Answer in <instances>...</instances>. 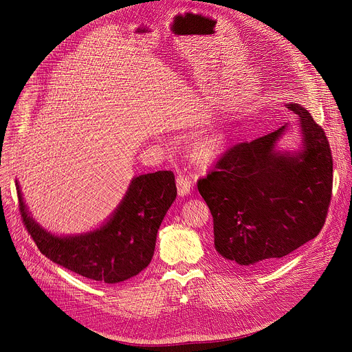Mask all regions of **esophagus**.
Returning a JSON list of instances; mask_svg holds the SVG:
<instances>
[{
    "label": "esophagus",
    "mask_w": 352,
    "mask_h": 352,
    "mask_svg": "<svg viewBox=\"0 0 352 352\" xmlns=\"http://www.w3.org/2000/svg\"><path fill=\"white\" fill-rule=\"evenodd\" d=\"M177 187H178V194L181 197H186L191 192L192 190V179L190 175L186 173H179L177 175Z\"/></svg>",
    "instance_id": "esophagus-1"
}]
</instances>
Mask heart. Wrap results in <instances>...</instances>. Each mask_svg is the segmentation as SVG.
I'll return each instance as SVG.
<instances>
[{
  "instance_id": "heart-1",
  "label": "heart",
  "mask_w": 352,
  "mask_h": 352,
  "mask_svg": "<svg viewBox=\"0 0 352 352\" xmlns=\"http://www.w3.org/2000/svg\"><path fill=\"white\" fill-rule=\"evenodd\" d=\"M224 142H226V134L224 133H221V131L212 133V134H210L204 138H201L195 142L194 154L197 157L206 158V160L214 158L221 153V150H223Z\"/></svg>"
}]
</instances>
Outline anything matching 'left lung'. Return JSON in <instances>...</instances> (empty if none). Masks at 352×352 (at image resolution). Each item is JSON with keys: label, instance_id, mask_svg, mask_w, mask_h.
<instances>
[{"label": "left lung", "instance_id": "obj_1", "mask_svg": "<svg viewBox=\"0 0 352 352\" xmlns=\"http://www.w3.org/2000/svg\"><path fill=\"white\" fill-rule=\"evenodd\" d=\"M304 150L275 151L288 124L221 154L198 191L214 219L215 250L230 267H268L316 238L332 195V155L324 129L298 104Z\"/></svg>", "mask_w": 352, "mask_h": 352}]
</instances>
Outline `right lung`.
Segmentation results:
<instances>
[{"label": "right lung", "mask_w": 352, "mask_h": 352, "mask_svg": "<svg viewBox=\"0 0 352 352\" xmlns=\"http://www.w3.org/2000/svg\"><path fill=\"white\" fill-rule=\"evenodd\" d=\"M16 186L23 224L38 250L55 264L105 284L125 281L151 263L162 219L177 197L173 171L131 181L114 215L101 228L77 236H55L28 215Z\"/></svg>", "instance_id": "1"}]
</instances>
